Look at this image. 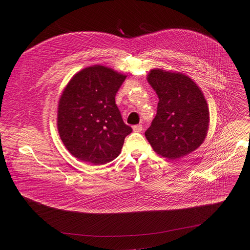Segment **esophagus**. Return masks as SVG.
I'll return each instance as SVG.
<instances>
[{"label": "esophagus", "instance_id": "esophagus-1", "mask_svg": "<svg viewBox=\"0 0 250 250\" xmlns=\"http://www.w3.org/2000/svg\"><path fill=\"white\" fill-rule=\"evenodd\" d=\"M133 129H134V132H141V130L143 129V125H134L133 126Z\"/></svg>", "mask_w": 250, "mask_h": 250}]
</instances>
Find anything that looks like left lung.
Masks as SVG:
<instances>
[{
    "mask_svg": "<svg viewBox=\"0 0 250 250\" xmlns=\"http://www.w3.org/2000/svg\"><path fill=\"white\" fill-rule=\"evenodd\" d=\"M147 80L158 95L157 114L145 136L153 150L176 160L198 149L208 134L209 112L202 90L182 73L153 69Z\"/></svg>",
    "mask_w": 250,
    "mask_h": 250,
    "instance_id": "left-lung-1",
    "label": "left lung"
}]
</instances>
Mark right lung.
<instances>
[{
    "label": "right lung",
    "mask_w": 250,
    "mask_h": 250,
    "mask_svg": "<svg viewBox=\"0 0 250 250\" xmlns=\"http://www.w3.org/2000/svg\"><path fill=\"white\" fill-rule=\"evenodd\" d=\"M126 76L101 64L78 72L63 89L58 107L62 142L77 159L106 164L120 155L132 133L115 104Z\"/></svg>",
    "instance_id": "1"
}]
</instances>
